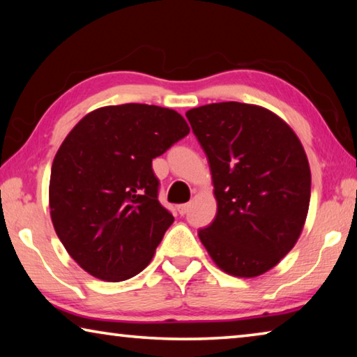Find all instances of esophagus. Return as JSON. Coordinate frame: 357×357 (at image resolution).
<instances>
[{
	"instance_id": "1",
	"label": "esophagus",
	"mask_w": 357,
	"mask_h": 357,
	"mask_svg": "<svg viewBox=\"0 0 357 357\" xmlns=\"http://www.w3.org/2000/svg\"><path fill=\"white\" fill-rule=\"evenodd\" d=\"M178 211H179V214H181V215L187 214V211H189V204H179V206H178Z\"/></svg>"
}]
</instances>
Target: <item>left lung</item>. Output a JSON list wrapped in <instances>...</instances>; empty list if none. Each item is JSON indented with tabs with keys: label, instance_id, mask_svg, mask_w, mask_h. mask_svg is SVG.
<instances>
[{
	"label": "left lung",
	"instance_id": "obj_1",
	"mask_svg": "<svg viewBox=\"0 0 357 357\" xmlns=\"http://www.w3.org/2000/svg\"><path fill=\"white\" fill-rule=\"evenodd\" d=\"M208 155L217 214L200 229L217 268L252 279L293 249L310 204L309 159L294 130L268 108L219 102L185 113Z\"/></svg>",
	"mask_w": 357,
	"mask_h": 357
}]
</instances>
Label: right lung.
Returning a JSON list of instances; mask_svg holds the SVG:
<instances>
[{
	"instance_id": "obj_1",
	"label": "right lung",
	"mask_w": 357,
	"mask_h": 357,
	"mask_svg": "<svg viewBox=\"0 0 357 357\" xmlns=\"http://www.w3.org/2000/svg\"><path fill=\"white\" fill-rule=\"evenodd\" d=\"M178 112L146 104L89 112L53 159L48 206L74 261L123 282L146 268L173 215L157 200L153 159L189 134Z\"/></svg>"
}]
</instances>
